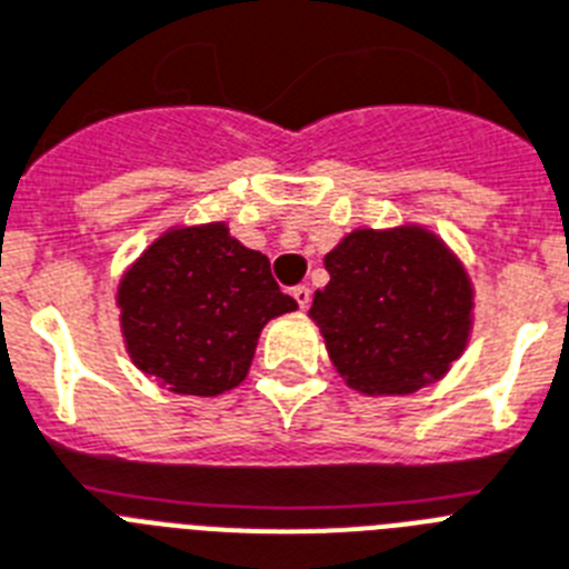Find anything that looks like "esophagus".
<instances>
[{"label": "esophagus", "instance_id": "obj_1", "mask_svg": "<svg viewBox=\"0 0 569 569\" xmlns=\"http://www.w3.org/2000/svg\"><path fill=\"white\" fill-rule=\"evenodd\" d=\"M290 297L297 299L299 308L311 306V288H308V284H297V288H290Z\"/></svg>", "mask_w": 569, "mask_h": 569}]
</instances>
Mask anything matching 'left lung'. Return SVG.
<instances>
[{"label":"left lung","instance_id":"1","mask_svg":"<svg viewBox=\"0 0 569 569\" xmlns=\"http://www.w3.org/2000/svg\"><path fill=\"white\" fill-rule=\"evenodd\" d=\"M329 284L313 293L340 376L363 393H411L440 379L470 331L467 272L420 229L352 231L326 256Z\"/></svg>","mask_w":569,"mask_h":569}]
</instances>
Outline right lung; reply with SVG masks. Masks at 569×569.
<instances>
[{
  "label": "right lung",
  "instance_id": "add662e5",
  "mask_svg": "<svg viewBox=\"0 0 569 569\" xmlns=\"http://www.w3.org/2000/svg\"><path fill=\"white\" fill-rule=\"evenodd\" d=\"M117 302L131 361L188 397L238 388L267 320L297 308L267 256L220 222L156 240L122 276Z\"/></svg>",
  "mask_w": 569,
  "mask_h": 569
}]
</instances>
